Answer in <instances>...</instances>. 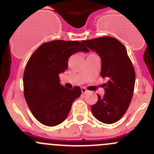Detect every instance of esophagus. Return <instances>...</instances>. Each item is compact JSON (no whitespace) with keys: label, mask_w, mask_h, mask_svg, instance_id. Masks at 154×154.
Instances as JSON below:
<instances>
[{"label":"esophagus","mask_w":154,"mask_h":154,"mask_svg":"<svg viewBox=\"0 0 154 154\" xmlns=\"http://www.w3.org/2000/svg\"><path fill=\"white\" fill-rule=\"evenodd\" d=\"M81 91L82 94H86L88 93V92H89V91L87 90L85 88H83V87H82V88H81Z\"/></svg>","instance_id":"esophagus-1"}]
</instances>
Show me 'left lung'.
I'll use <instances>...</instances> for the list:
<instances>
[{"label":"left lung","instance_id":"8db88e82","mask_svg":"<svg viewBox=\"0 0 154 154\" xmlns=\"http://www.w3.org/2000/svg\"><path fill=\"white\" fill-rule=\"evenodd\" d=\"M82 43L101 58L100 75L108 79L103 97L91 106V112L99 121L112 124L122 117L128 108L134 94L135 71L123 45L116 38L102 37Z\"/></svg>","mask_w":154,"mask_h":154}]
</instances>
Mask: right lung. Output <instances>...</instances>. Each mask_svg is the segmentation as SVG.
Returning a JSON list of instances; mask_svg holds the SVG:
<instances>
[{"label": "right lung", "mask_w": 154, "mask_h": 154, "mask_svg": "<svg viewBox=\"0 0 154 154\" xmlns=\"http://www.w3.org/2000/svg\"><path fill=\"white\" fill-rule=\"evenodd\" d=\"M88 49L78 41L53 40L44 43L30 57L23 74L24 97L33 116L46 126L60 124L69 114L72 103L82 94L60 83L59 74L68 68V60Z\"/></svg>", "instance_id": "add662e5"}]
</instances>
